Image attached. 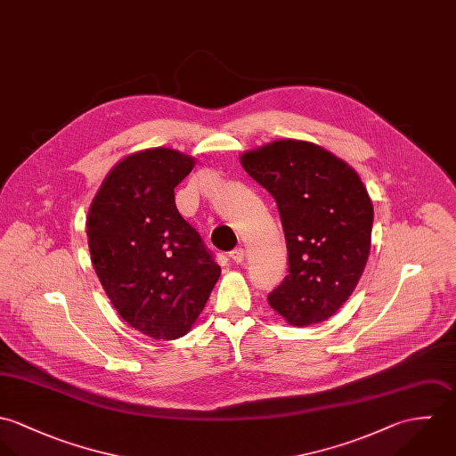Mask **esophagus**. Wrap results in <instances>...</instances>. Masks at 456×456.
<instances>
[{
  "label": "esophagus",
  "mask_w": 456,
  "mask_h": 456,
  "mask_svg": "<svg viewBox=\"0 0 456 456\" xmlns=\"http://www.w3.org/2000/svg\"><path fill=\"white\" fill-rule=\"evenodd\" d=\"M229 257H231L236 265H240V263H243V259H245V250H243V248H234V250L229 254Z\"/></svg>",
  "instance_id": "esophagus-1"
}]
</instances>
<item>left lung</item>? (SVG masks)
Here are the masks:
<instances>
[{
	"instance_id": "1",
	"label": "left lung",
	"mask_w": 456,
	"mask_h": 456,
	"mask_svg": "<svg viewBox=\"0 0 456 456\" xmlns=\"http://www.w3.org/2000/svg\"><path fill=\"white\" fill-rule=\"evenodd\" d=\"M276 200L289 274L268 301L292 326L330 319L363 274L373 206L358 173L319 144L278 139L240 157Z\"/></svg>"
}]
</instances>
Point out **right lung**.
Listing matches in <instances>:
<instances>
[{"instance_id": "add662e5", "label": "right lung", "mask_w": 456, "mask_h": 456, "mask_svg": "<svg viewBox=\"0 0 456 456\" xmlns=\"http://www.w3.org/2000/svg\"><path fill=\"white\" fill-rule=\"evenodd\" d=\"M195 159L171 148L126 155L100 184L86 220L93 268L116 312L157 340L186 335L220 266L186 224L175 188Z\"/></svg>"}]
</instances>
